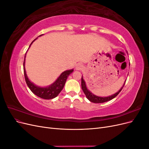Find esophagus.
I'll return each instance as SVG.
<instances>
[{"mask_svg": "<svg viewBox=\"0 0 149 149\" xmlns=\"http://www.w3.org/2000/svg\"><path fill=\"white\" fill-rule=\"evenodd\" d=\"M83 68V65L82 64H81V63L78 64L76 66V69L78 70H82Z\"/></svg>", "mask_w": 149, "mask_h": 149, "instance_id": "1", "label": "esophagus"}]
</instances>
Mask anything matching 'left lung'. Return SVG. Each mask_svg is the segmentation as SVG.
I'll use <instances>...</instances> for the list:
<instances>
[{
    "label": "left lung",
    "mask_w": 149,
    "mask_h": 149,
    "mask_svg": "<svg viewBox=\"0 0 149 149\" xmlns=\"http://www.w3.org/2000/svg\"><path fill=\"white\" fill-rule=\"evenodd\" d=\"M125 83V82L124 83V85L123 86V87L120 88L119 91L118 92H117L116 93H115L114 94H113V95L108 96V97H99V96L94 95L93 93H91L89 91V90L86 88V86L85 81L83 78V76L81 78V88L83 89L84 93L85 94V95L88 98V100H89L92 102H94V103H102V102H105L109 101L112 100V99L114 98L116 96H118L119 93L121 91V90L123 89Z\"/></svg>",
    "instance_id": "obj_1"
}]
</instances>
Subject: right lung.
Returning a JSON list of instances; mask_svg holds the SVG:
<instances>
[{
	"label": "right lung",
	"mask_w": 149,
	"mask_h": 149,
	"mask_svg": "<svg viewBox=\"0 0 149 149\" xmlns=\"http://www.w3.org/2000/svg\"><path fill=\"white\" fill-rule=\"evenodd\" d=\"M36 39H35L31 43H32ZM30 44V45H31ZM26 55V53H25ZM25 60L24 61V76H25V79L26 84H27L28 87L33 93H34L35 95L41 97L45 100H51V99L56 97L59 93L61 91V90L63 88L65 84L66 83V81L68 77V76L73 71V70H66L61 74V75L58 77V78L56 80L55 82H54L52 84L46 88H40L38 86H35L30 81L29 79L27 76L26 74V71L25 69Z\"/></svg>",
	"instance_id": "right-lung-1"
}]
</instances>
